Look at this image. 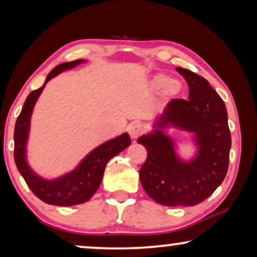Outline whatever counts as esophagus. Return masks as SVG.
I'll return each mask as SVG.
<instances>
[{"instance_id":"1","label":"esophagus","mask_w":257,"mask_h":257,"mask_svg":"<svg viewBox=\"0 0 257 257\" xmlns=\"http://www.w3.org/2000/svg\"><path fill=\"white\" fill-rule=\"evenodd\" d=\"M128 133L130 137L132 139H137L138 137H140L144 133V127L140 124H137V122H133L128 126Z\"/></svg>"}]
</instances>
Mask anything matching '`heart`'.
Returning a JSON list of instances; mask_svg holds the SVG:
<instances>
[{
    "instance_id": "heart-1",
    "label": "heart",
    "mask_w": 257,
    "mask_h": 257,
    "mask_svg": "<svg viewBox=\"0 0 257 257\" xmlns=\"http://www.w3.org/2000/svg\"><path fill=\"white\" fill-rule=\"evenodd\" d=\"M151 86L157 92H164L167 97H174L180 92V83L166 75H156L151 79Z\"/></svg>"
}]
</instances>
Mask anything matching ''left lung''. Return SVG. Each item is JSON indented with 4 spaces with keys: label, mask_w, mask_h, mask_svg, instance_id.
I'll list each match as a JSON object with an SVG mask.
<instances>
[{
    "label": "left lung",
    "mask_w": 257,
    "mask_h": 257,
    "mask_svg": "<svg viewBox=\"0 0 257 257\" xmlns=\"http://www.w3.org/2000/svg\"><path fill=\"white\" fill-rule=\"evenodd\" d=\"M189 87L188 99H172L138 139L147 150L139 177L147 195L163 206H194L208 198L227 174L231 146L226 105L208 80L187 69L175 68ZM188 132L197 147L185 161L166 132Z\"/></svg>",
    "instance_id": "1"
}]
</instances>
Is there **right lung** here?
Returning a JSON list of instances; mask_svg holds the SVG:
<instances>
[{"instance_id": "1", "label": "right lung", "mask_w": 257, "mask_h": 257, "mask_svg": "<svg viewBox=\"0 0 257 257\" xmlns=\"http://www.w3.org/2000/svg\"><path fill=\"white\" fill-rule=\"evenodd\" d=\"M86 63L85 59H76L72 62L62 63L52 69L47 76V79L40 89L35 90L27 97L22 111L17 118L14 132V158L17 170L22 175L27 185L33 191L35 195L42 201L55 206H75L86 202L92 198L98 191L103 180V175L106 164L114 156L124 151L131 145V138L127 133L107 140L80 160V163L72 171L55 179H45L37 174L30 167L27 158V145L29 139L31 115L35 104L44 90L45 84L59 73L66 70L76 68L77 65Z\"/></svg>"}]
</instances>
